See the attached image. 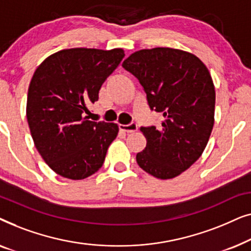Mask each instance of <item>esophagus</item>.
<instances>
[{"label": "esophagus", "instance_id": "obj_1", "mask_svg": "<svg viewBox=\"0 0 251 251\" xmlns=\"http://www.w3.org/2000/svg\"><path fill=\"white\" fill-rule=\"evenodd\" d=\"M119 128L121 131L123 132H133V131H137V129H138V126L136 125L135 122H131L129 123V125H119Z\"/></svg>", "mask_w": 251, "mask_h": 251}]
</instances>
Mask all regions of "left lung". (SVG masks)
<instances>
[{"instance_id":"1","label":"left lung","mask_w":251,"mask_h":251,"mask_svg":"<svg viewBox=\"0 0 251 251\" xmlns=\"http://www.w3.org/2000/svg\"><path fill=\"white\" fill-rule=\"evenodd\" d=\"M122 67L142 84L150 108L164 118L160 128L140 126L147 143L137 163L160 179L178 176L201 156L214 126L216 95L208 68L194 54L171 48L139 50Z\"/></svg>"}]
</instances>
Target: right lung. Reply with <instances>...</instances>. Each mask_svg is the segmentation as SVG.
<instances>
[{
  "label": "right lung",
  "mask_w": 251,
  "mask_h": 251,
  "mask_svg": "<svg viewBox=\"0 0 251 251\" xmlns=\"http://www.w3.org/2000/svg\"><path fill=\"white\" fill-rule=\"evenodd\" d=\"M125 57L122 49H65L36 68L26 116L36 150L54 173L84 179L101 168L116 123L88 120L102 83Z\"/></svg>",
  "instance_id": "add662e5"
}]
</instances>
